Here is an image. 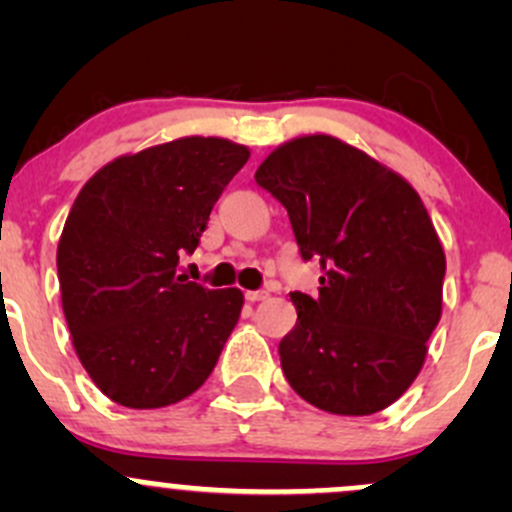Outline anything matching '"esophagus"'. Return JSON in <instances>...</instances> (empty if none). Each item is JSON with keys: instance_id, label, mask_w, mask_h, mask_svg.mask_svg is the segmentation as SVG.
Masks as SVG:
<instances>
[{"instance_id": "esophagus-1", "label": "esophagus", "mask_w": 512, "mask_h": 512, "mask_svg": "<svg viewBox=\"0 0 512 512\" xmlns=\"http://www.w3.org/2000/svg\"><path fill=\"white\" fill-rule=\"evenodd\" d=\"M270 297V292H265V289H250V292H245V299L247 302H262V299Z\"/></svg>"}]
</instances>
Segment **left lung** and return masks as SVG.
Listing matches in <instances>:
<instances>
[{
    "mask_svg": "<svg viewBox=\"0 0 512 512\" xmlns=\"http://www.w3.org/2000/svg\"><path fill=\"white\" fill-rule=\"evenodd\" d=\"M255 180L322 267L317 297L289 294V386L337 416L386 409L414 384L443 309L446 255L426 205L404 175L327 133L277 146Z\"/></svg>",
    "mask_w": 512,
    "mask_h": 512,
    "instance_id": "1",
    "label": "left lung"
}]
</instances>
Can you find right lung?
Segmentation results:
<instances>
[{"label":"right lung","instance_id":"1","mask_svg":"<svg viewBox=\"0 0 512 512\" xmlns=\"http://www.w3.org/2000/svg\"><path fill=\"white\" fill-rule=\"evenodd\" d=\"M250 148L185 136L111 160L76 195L56 247L61 307L91 381L128 409L198 391L240 319L237 287L175 275Z\"/></svg>","mask_w":512,"mask_h":512}]
</instances>
